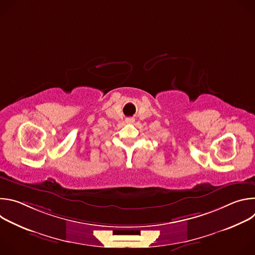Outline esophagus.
<instances>
[{
  "label": "esophagus",
  "instance_id": "esophagus-1",
  "mask_svg": "<svg viewBox=\"0 0 255 255\" xmlns=\"http://www.w3.org/2000/svg\"><path fill=\"white\" fill-rule=\"evenodd\" d=\"M126 123H133L134 122V119L133 118H126Z\"/></svg>",
  "mask_w": 255,
  "mask_h": 255
}]
</instances>
